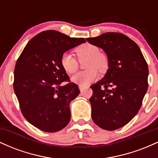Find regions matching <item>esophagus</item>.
Masks as SVG:
<instances>
[{
  "label": "esophagus",
  "mask_w": 158,
  "mask_h": 158,
  "mask_svg": "<svg viewBox=\"0 0 158 158\" xmlns=\"http://www.w3.org/2000/svg\"><path fill=\"white\" fill-rule=\"evenodd\" d=\"M79 90H80V91L82 92L85 88V87L83 86V85H79Z\"/></svg>",
  "instance_id": "obj_1"
}]
</instances>
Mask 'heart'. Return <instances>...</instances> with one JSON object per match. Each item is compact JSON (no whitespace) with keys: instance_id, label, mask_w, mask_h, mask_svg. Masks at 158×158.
Instances as JSON below:
<instances>
[{"instance_id":"1","label":"heart","mask_w":158,"mask_h":158,"mask_svg":"<svg viewBox=\"0 0 158 158\" xmlns=\"http://www.w3.org/2000/svg\"><path fill=\"white\" fill-rule=\"evenodd\" d=\"M76 53L79 61L88 60L85 68L88 70L79 72L71 77V81L79 85H88L92 81L97 80L99 77V70L105 72L108 69V60L104 54L100 53L97 46L90 44H85L76 49ZM61 64L68 73H75L78 69V61L69 53H64L61 56Z\"/></svg>"}]
</instances>
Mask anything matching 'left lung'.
Returning a JSON list of instances; mask_svg holds the SVG:
<instances>
[{"label":"left lung","instance_id":"8db88e82","mask_svg":"<svg viewBox=\"0 0 158 158\" xmlns=\"http://www.w3.org/2000/svg\"><path fill=\"white\" fill-rule=\"evenodd\" d=\"M86 41L102 49L108 60L105 77L90 86L92 119L102 129L114 131L129 123L142 106L148 89L147 63L138 45L124 34L106 32Z\"/></svg>","mask_w":158,"mask_h":158}]
</instances>
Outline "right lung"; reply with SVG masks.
Returning <instances> with one entry per match:
<instances>
[{
  "instance_id": "right-lung-1",
  "label": "right lung",
  "mask_w": 158,
  "mask_h": 158,
  "mask_svg": "<svg viewBox=\"0 0 158 158\" xmlns=\"http://www.w3.org/2000/svg\"><path fill=\"white\" fill-rule=\"evenodd\" d=\"M56 30H47L27 43L15 64L14 91L23 117L46 132H56L70 122V103L79 94L61 64L65 52L85 43Z\"/></svg>"
}]
</instances>
